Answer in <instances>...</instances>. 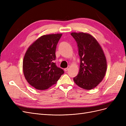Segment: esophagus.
Segmentation results:
<instances>
[{
    "mask_svg": "<svg viewBox=\"0 0 126 126\" xmlns=\"http://www.w3.org/2000/svg\"><path fill=\"white\" fill-rule=\"evenodd\" d=\"M69 68H70V67H69V66H68V67H67V68H65V69H64V70L65 71H67L68 70H69Z\"/></svg>",
    "mask_w": 126,
    "mask_h": 126,
    "instance_id": "1",
    "label": "esophagus"
}]
</instances>
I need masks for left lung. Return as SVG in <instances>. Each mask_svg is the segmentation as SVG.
Segmentation results:
<instances>
[{"mask_svg": "<svg viewBox=\"0 0 126 126\" xmlns=\"http://www.w3.org/2000/svg\"><path fill=\"white\" fill-rule=\"evenodd\" d=\"M76 40L80 57V68L74 81L79 87L86 90L96 87L104 78L107 61L98 41L90 34L72 32Z\"/></svg>", "mask_w": 126, "mask_h": 126, "instance_id": "8db88e82", "label": "left lung"}]
</instances>
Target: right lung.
<instances>
[{"mask_svg":"<svg viewBox=\"0 0 126 126\" xmlns=\"http://www.w3.org/2000/svg\"><path fill=\"white\" fill-rule=\"evenodd\" d=\"M62 34L44 35L28 48L24 58L23 72L29 84L38 90H46L56 83L64 74L56 66V49Z\"/></svg>","mask_w":126,"mask_h":126,"instance_id":"add662e5","label":"right lung"}]
</instances>
